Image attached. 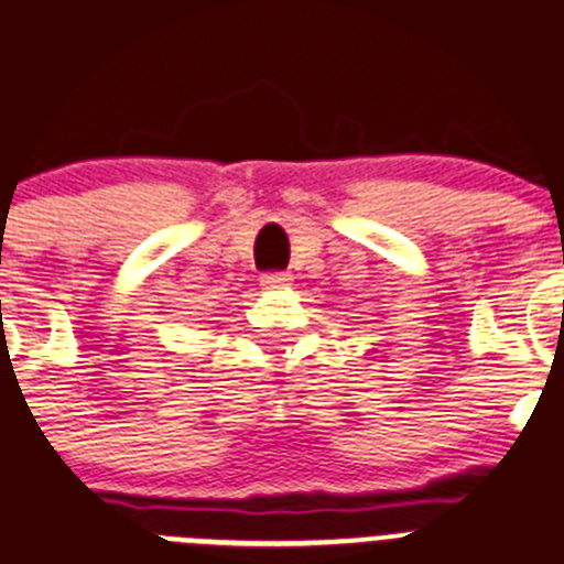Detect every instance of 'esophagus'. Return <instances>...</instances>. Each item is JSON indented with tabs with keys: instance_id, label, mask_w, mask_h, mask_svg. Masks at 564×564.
I'll use <instances>...</instances> for the list:
<instances>
[{
	"instance_id": "esophagus-1",
	"label": "esophagus",
	"mask_w": 564,
	"mask_h": 564,
	"mask_svg": "<svg viewBox=\"0 0 564 564\" xmlns=\"http://www.w3.org/2000/svg\"><path fill=\"white\" fill-rule=\"evenodd\" d=\"M289 283L286 272H264L261 275V286L264 289H283Z\"/></svg>"
}]
</instances>
